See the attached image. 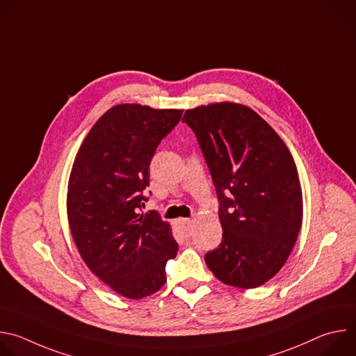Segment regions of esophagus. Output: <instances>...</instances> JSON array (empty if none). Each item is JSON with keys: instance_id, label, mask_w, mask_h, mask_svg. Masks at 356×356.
<instances>
[{"instance_id": "34e87169", "label": "esophagus", "mask_w": 356, "mask_h": 356, "mask_svg": "<svg viewBox=\"0 0 356 356\" xmlns=\"http://www.w3.org/2000/svg\"><path fill=\"white\" fill-rule=\"evenodd\" d=\"M177 225L180 228V231L184 234V235H188L190 231H191V220L188 218H180L177 221Z\"/></svg>"}]
</instances>
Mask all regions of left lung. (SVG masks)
Returning <instances> with one entry per match:
<instances>
[{
	"instance_id": "obj_1",
	"label": "left lung",
	"mask_w": 356,
	"mask_h": 356,
	"mask_svg": "<svg viewBox=\"0 0 356 356\" xmlns=\"http://www.w3.org/2000/svg\"><path fill=\"white\" fill-rule=\"evenodd\" d=\"M195 134L220 200L221 245L206 264L222 283L255 289L286 264L302 221V194L289 147L252 108L224 101L181 120Z\"/></svg>"
}]
</instances>
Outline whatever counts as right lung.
Masks as SVG:
<instances>
[{
  "label": "right lung",
  "mask_w": 356,
  "mask_h": 356,
  "mask_svg": "<svg viewBox=\"0 0 356 356\" xmlns=\"http://www.w3.org/2000/svg\"><path fill=\"white\" fill-rule=\"evenodd\" d=\"M183 110L118 104L84 138L67 184V220L87 268L115 293L138 300L166 283L179 245L169 222L139 214L149 165Z\"/></svg>",
  "instance_id": "add662e5"
}]
</instances>
